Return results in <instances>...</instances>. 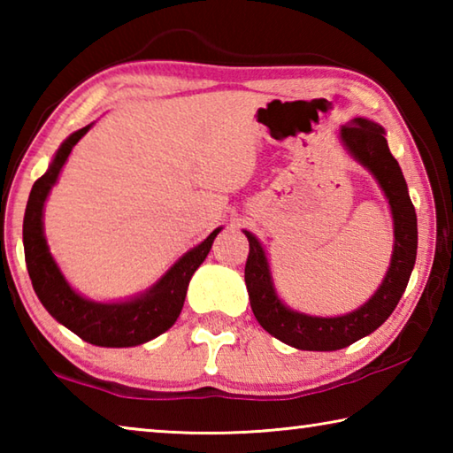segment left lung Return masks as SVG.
I'll return each mask as SVG.
<instances>
[{"mask_svg":"<svg viewBox=\"0 0 453 453\" xmlns=\"http://www.w3.org/2000/svg\"><path fill=\"white\" fill-rule=\"evenodd\" d=\"M342 143L356 162L370 170L386 194L394 218V251L388 273L378 291L357 310L335 318H318L289 310L273 288L265 251L254 234L245 232L250 256L245 262L251 311L267 334L291 348L335 351L375 332L395 310L408 288L418 254V218L400 164L388 148L383 127L365 118H354L340 129Z\"/></svg>","mask_w":453,"mask_h":453,"instance_id":"obj_1","label":"left lung"}]
</instances>
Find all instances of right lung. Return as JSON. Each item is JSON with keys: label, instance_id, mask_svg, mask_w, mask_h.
<instances>
[{"label": "right lung", "instance_id": "right-lung-1", "mask_svg": "<svg viewBox=\"0 0 453 453\" xmlns=\"http://www.w3.org/2000/svg\"><path fill=\"white\" fill-rule=\"evenodd\" d=\"M89 127L91 124L67 137L56 151L48 172L34 183L24 216L26 264L37 297L61 326L72 329L83 342L94 343V346L132 348L153 340L175 324L183 302H186L191 275L208 257L211 243L221 227L213 229L202 243L183 254L142 296L111 303L94 302L80 296L65 281L56 259L50 254L43 235V205L51 188L56 186L61 167L70 157L73 145L89 132Z\"/></svg>", "mask_w": 453, "mask_h": 453}]
</instances>
